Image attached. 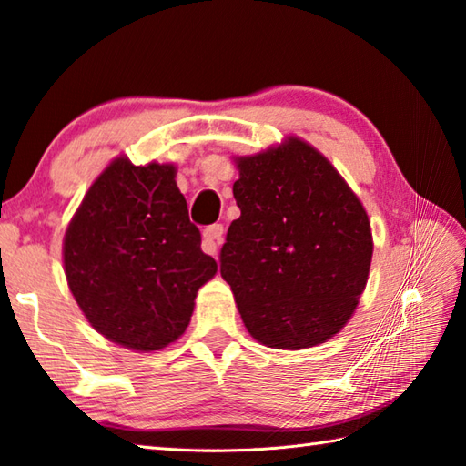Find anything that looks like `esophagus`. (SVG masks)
Listing matches in <instances>:
<instances>
[{"instance_id":"esophagus-1","label":"esophagus","mask_w":466,"mask_h":466,"mask_svg":"<svg viewBox=\"0 0 466 466\" xmlns=\"http://www.w3.org/2000/svg\"><path fill=\"white\" fill-rule=\"evenodd\" d=\"M224 242V226L222 224H211L204 230V244H201V248L208 255L216 257L218 250H219V244Z\"/></svg>"}]
</instances>
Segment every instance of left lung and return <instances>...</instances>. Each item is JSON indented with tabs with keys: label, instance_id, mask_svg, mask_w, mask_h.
<instances>
[{
	"label": "left lung",
	"instance_id": "obj_1",
	"mask_svg": "<svg viewBox=\"0 0 466 466\" xmlns=\"http://www.w3.org/2000/svg\"><path fill=\"white\" fill-rule=\"evenodd\" d=\"M234 199L219 270L260 344L309 349L340 332L365 291L373 236L360 199L332 163L289 137L236 157Z\"/></svg>",
	"mask_w": 466,
	"mask_h": 466
}]
</instances>
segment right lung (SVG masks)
I'll list each match as a JSON object with an SVG mask.
<instances>
[{
    "mask_svg": "<svg viewBox=\"0 0 466 466\" xmlns=\"http://www.w3.org/2000/svg\"><path fill=\"white\" fill-rule=\"evenodd\" d=\"M173 165L109 163L65 232V275L89 324L130 350L175 342L216 260L201 250Z\"/></svg>",
    "mask_w": 466,
    "mask_h": 466,
    "instance_id": "add662e5",
    "label": "right lung"
}]
</instances>
